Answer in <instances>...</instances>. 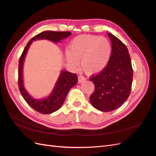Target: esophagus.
I'll return each instance as SVG.
<instances>
[{
	"mask_svg": "<svg viewBox=\"0 0 156 156\" xmlns=\"http://www.w3.org/2000/svg\"><path fill=\"white\" fill-rule=\"evenodd\" d=\"M85 80H86V79L84 78L83 76H81V75H80V76L78 77V83H81L85 81Z\"/></svg>",
	"mask_w": 156,
	"mask_h": 156,
	"instance_id": "obj_1",
	"label": "esophagus"
}]
</instances>
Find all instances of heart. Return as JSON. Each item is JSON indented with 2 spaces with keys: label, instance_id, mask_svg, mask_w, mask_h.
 <instances>
[{
  "label": "heart",
  "instance_id": "1",
  "mask_svg": "<svg viewBox=\"0 0 156 156\" xmlns=\"http://www.w3.org/2000/svg\"><path fill=\"white\" fill-rule=\"evenodd\" d=\"M111 55V45L105 37L83 34L70 42L66 58L73 68H77L81 60V68L88 75H95L105 69Z\"/></svg>",
  "mask_w": 156,
  "mask_h": 156
}]
</instances>
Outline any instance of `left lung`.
I'll list each match as a JSON object with an SVG mask.
<instances>
[{"instance_id": "left-lung-1", "label": "left lung", "mask_w": 156, "mask_h": 156, "mask_svg": "<svg viewBox=\"0 0 156 156\" xmlns=\"http://www.w3.org/2000/svg\"><path fill=\"white\" fill-rule=\"evenodd\" d=\"M112 51L105 68L90 79L95 89L90 97L91 104L102 112L117 109L129 96L133 81V69L128 49L111 33Z\"/></svg>"}]
</instances>
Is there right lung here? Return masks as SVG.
<instances>
[{
	"label": "right lung",
	"mask_w": 156,
	"mask_h": 156,
	"mask_svg": "<svg viewBox=\"0 0 156 156\" xmlns=\"http://www.w3.org/2000/svg\"><path fill=\"white\" fill-rule=\"evenodd\" d=\"M72 33L70 32H55L47 30L42 32L33 37L28 42L21 56L19 62V79L18 85L21 95L27 103L32 108L41 114H51L62 106L65 99L70 89L74 87L78 81L76 74L72 73L66 70H61L59 76L56 81L53 90L48 96L42 99H36L31 96L26 90L23 81V66L28 51L29 49L32 41L40 40H47L57 44L61 40L66 38Z\"/></svg>",
	"instance_id": "right-lung-1"
}]
</instances>
